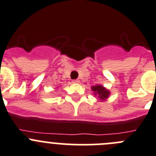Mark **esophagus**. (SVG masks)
I'll use <instances>...</instances> for the list:
<instances>
[{"label":"esophagus","mask_w":156,"mask_h":156,"mask_svg":"<svg viewBox=\"0 0 156 156\" xmlns=\"http://www.w3.org/2000/svg\"><path fill=\"white\" fill-rule=\"evenodd\" d=\"M73 83H79L80 80H73Z\"/></svg>","instance_id":"1"}]
</instances>
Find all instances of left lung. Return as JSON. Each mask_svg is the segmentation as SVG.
<instances>
[{"instance_id":"1","label":"left lung","mask_w":156,"mask_h":156,"mask_svg":"<svg viewBox=\"0 0 156 156\" xmlns=\"http://www.w3.org/2000/svg\"><path fill=\"white\" fill-rule=\"evenodd\" d=\"M91 90H93L95 95L98 96V97L99 98L100 100H105V99H106L109 97V94H110L109 90H106L105 87H103L101 85H96L94 86V87H92Z\"/></svg>"}]
</instances>
